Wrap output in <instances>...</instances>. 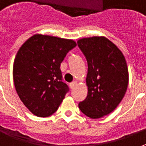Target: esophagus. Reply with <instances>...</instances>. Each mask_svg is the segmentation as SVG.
<instances>
[{
  "label": "esophagus",
  "instance_id": "1",
  "mask_svg": "<svg viewBox=\"0 0 146 146\" xmlns=\"http://www.w3.org/2000/svg\"><path fill=\"white\" fill-rule=\"evenodd\" d=\"M76 83H77L76 81H73V82H70V87L71 89H73V88L75 87L76 85Z\"/></svg>",
  "mask_w": 146,
  "mask_h": 146
}]
</instances>
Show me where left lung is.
Returning <instances> with one entry per match:
<instances>
[{
    "label": "left lung",
    "mask_w": 146,
    "mask_h": 146,
    "mask_svg": "<svg viewBox=\"0 0 146 146\" xmlns=\"http://www.w3.org/2000/svg\"><path fill=\"white\" fill-rule=\"evenodd\" d=\"M77 44L88 63V95L79 108L87 117L98 119L112 112L124 96L129 82L127 62L105 37L84 38Z\"/></svg>",
    "instance_id": "obj_1"
}]
</instances>
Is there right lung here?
I'll return each mask as SVG.
<instances>
[{"label": "right lung", "instance_id": "obj_1", "mask_svg": "<svg viewBox=\"0 0 146 146\" xmlns=\"http://www.w3.org/2000/svg\"><path fill=\"white\" fill-rule=\"evenodd\" d=\"M76 46L73 40L36 34L19 49L13 63V82L20 100L34 115L53 114L69 92L60 66Z\"/></svg>", "mask_w": 146, "mask_h": 146}]
</instances>
